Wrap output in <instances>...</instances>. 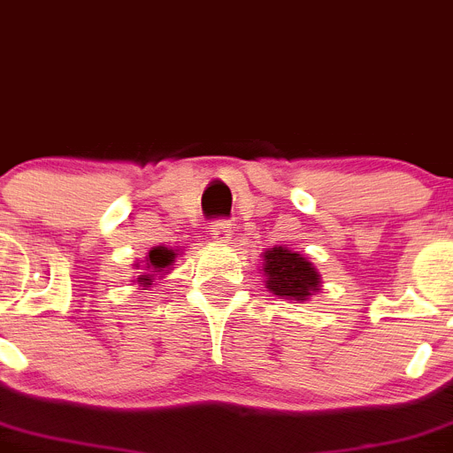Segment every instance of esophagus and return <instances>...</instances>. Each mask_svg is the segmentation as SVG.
I'll list each match as a JSON object with an SVG mask.
<instances>
[{
    "instance_id": "esophagus-1",
    "label": "esophagus",
    "mask_w": 453,
    "mask_h": 453,
    "mask_svg": "<svg viewBox=\"0 0 453 453\" xmlns=\"http://www.w3.org/2000/svg\"><path fill=\"white\" fill-rule=\"evenodd\" d=\"M210 234L217 243H227L232 239V223L230 221H214L210 226Z\"/></svg>"
}]
</instances>
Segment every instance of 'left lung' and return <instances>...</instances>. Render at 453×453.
<instances>
[{
    "instance_id": "8db88e82",
    "label": "left lung",
    "mask_w": 453,
    "mask_h": 453,
    "mask_svg": "<svg viewBox=\"0 0 453 453\" xmlns=\"http://www.w3.org/2000/svg\"><path fill=\"white\" fill-rule=\"evenodd\" d=\"M265 288L277 297L303 302L319 290V273L315 265L299 252L284 246L270 248L264 252Z\"/></svg>"
}]
</instances>
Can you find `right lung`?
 Wrapping results in <instances>:
<instances>
[{"mask_svg": "<svg viewBox=\"0 0 453 453\" xmlns=\"http://www.w3.org/2000/svg\"><path fill=\"white\" fill-rule=\"evenodd\" d=\"M176 259V252L169 250V248L165 246H156L151 248L150 255H147V264H145V270L147 273L138 274V284L142 286V290H147L151 286V279H154V274H163L165 270L169 268V265L174 264Z\"/></svg>", "mask_w": 453, "mask_h": 453, "instance_id": "right-lung-1", "label": "right lung"}]
</instances>
